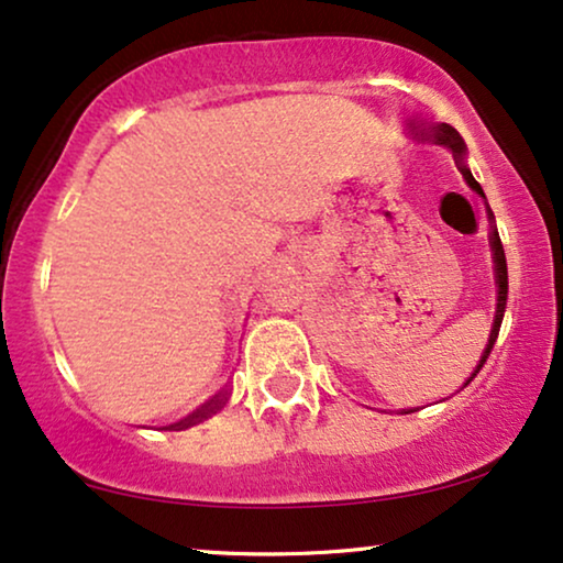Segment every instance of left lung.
I'll list each match as a JSON object with an SVG mask.
<instances>
[{"instance_id": "1", "label": "left lung", "mask_w": 563, "mask_h": 563, "mask_svg": "<svg viewBox=\"0 0 563 563\" xmlns=\"http://www.w3.org/2000/svg\"><path fill=\"white\" fill-rule=\"evenodd\" d=\"M410 133L418 137V141H428V143H435V145H445V148L453 151V158H456V166L461 168V174H464V179L468 187H472L476 195L484 197V191L479 187V181L474 179L472 172H468L466 166V145H464V137H461L456 133V128L445 125V122H441V125H428V122H410ZM487 214H489V222H492V233H489V245H492V258H495V282H497V312H495V322H492V333H489V343L487 349H484L479 364H476V372L468 376V382L474 379L476 374H479V368L484 366V361H487V356L492 353V349H495V341L499 335V325H503V318H505V305H507V261H505V249H503V241H499V233L495 228V214H492V210L487 207ZM466 382V384H468ZM412 412V410H410Z\"/></svg>"}]
</instances>
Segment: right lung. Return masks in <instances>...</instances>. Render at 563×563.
<instances>
[{
    "label": "right lung",
    "instance_id": "obj_1",
    "mask_svg": "<svg viewBox=\"0 0 563 563\" xmlns=\"http://www.w3.org/2000/svg\"><path fill=\"white\" fill-rule=\"evenodd\" d=\"M220 405H222V399L214 397V399H210V402H207V405L199 407L197 412L187 415V418L179 420V422H174V426H168V428H174V430H184V428H191V426H197V422H202L205 418H210L212 412H218V410H220Z\"/></svg>",
    "mask_w": 563,
    "mask_h": 563
}]
</instances>
